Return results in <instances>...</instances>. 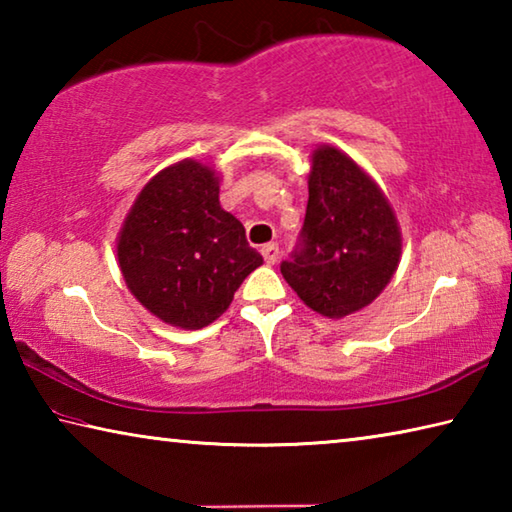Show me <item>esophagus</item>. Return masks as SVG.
<instances>
[{
	"label": "esophagus",
	"instance_id": "1",
	"mask_svg": "<svg viewBox=\"0 0 512 512\" xmlns=\"http://www.w3.org/2000/svg\"><path fill=\"white\" fill-rule=\"evenodd\" d=\"M262 257H264L266 264H275L277 259H280V246H277V244L262 246Z\"/></svg>",
	"mask_w": 512,
	"mask_h": 512
}]
</instances>
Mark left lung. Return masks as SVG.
Here are the masks:
<instances>
[{
  "label": "left lung",
  "instance_id": "left-lung-1",
  "mask_svg": "<svg viewBox=\"0 0 512 512\" xmlns=\"http://www.w3.org/2000/svg\"><path fill=\"white\" fill-rule=\"evenodd\" d=\"M402 232L384 192L350 155L318 146L300 241L280 271L309 309L343 318L368 307L395 273Z\"/></svg>",
  "mask_w": 512,
  "mask_h": 512
}]
</instances>
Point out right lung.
<instances>
[{
	"label": "right lung",
	"mask_w": 512,
	"mask_h": 512,
	"mask_svg": "<svg viewBox=\"0 0 512 512\" xmlns=\"http://www.w3.org/2000/svg\"><path fill=\"white\" fill-rule=\"evenodd\" d=\"M121 275L164 323L201 329L230 307L262 266L239 219L219 203V176L196 160L162 169L144 185L117 239Z\"/></svg>",
	"instance_id": "1"
}]
</instances>
